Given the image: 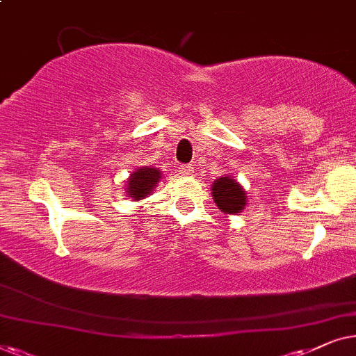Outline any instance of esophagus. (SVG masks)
<instances>
[{"label":"esophagus","instance_id":"esophagus-1","mask_svg":"<svg viewBox=\"0 0 356 356\" xmlns=\"http://www.w3.org/2000/svg\"><path fill=\"white\" fill-rule=\"evenodd\" d=\"M179 174L181 175H193V168L192 165H188V164H186V165H181V168H179Z\"/></svg>","mask_w":356,"mask_h":356}]
</instances>
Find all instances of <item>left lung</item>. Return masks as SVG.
<instances>
[{"mask_svg": "<svg viewBox=\"0 0 356 356\" xmlns=\"http://www.w3.org/2000/svg\"><path fill=\"white\" fill-rule=\"evenodd\" d=\"M211 195L222 215L241 213L248 203V195L243 186L231 175H221L211 184Z\"/></svg>", "mask_w": 356, "mask_h": 356, "instance_id": "8db88e82", "label": "left lung"}]
</instances>
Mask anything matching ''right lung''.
I'll use <instances>...</instances> for the list:
<instances>
[{"mask_svg":"<svg viewBox=\"0 0 356 356\" xmlns=\"http://www.w3.org/2000/svg\"><path fill=\"white\" fill-rule=\"evenodd\" d=\"M161 179H163V175H161L158 168L143 165V168L135 169L127 179V195L135 202L143 200L153 193Z\"/></svg>","mask_w":356,"mask_h":356,"instance_id":"1","label":"right lung"}]
</instances>
